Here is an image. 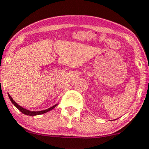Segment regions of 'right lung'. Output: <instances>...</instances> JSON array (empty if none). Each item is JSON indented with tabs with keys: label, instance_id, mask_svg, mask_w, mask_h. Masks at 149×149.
<instances>
[{
	"label": "right lung",
	"instance_id": "add662e5",
	"mask_svg": "<svg viewBox=\"0 0 149 149\" xmlns=\"http://www.w3.org/2000/svg\"><path fill=\"white\" fill-rule=\"evenodd\" d=\"M8 95H9V99H10V101H12V104L15 105V107H16L20 111V112H22V113L25 114V115H30V116H34V115H42V114H44V113H46V112H49V111H51V109H53L54 108H55L56 107V105L57 104H55V105H54L53 107H51L48 108V109H45V110H42V111H30V110H28V109H25V108L22 107H20V105H18L17 104L16 102H15V101L13 100V98L11 97V95H9V94H8Z\"/></svg>",
	"mask_w": 149,
	"mask_h": 149
}]
</instances>
